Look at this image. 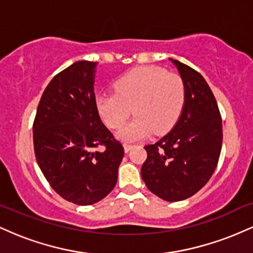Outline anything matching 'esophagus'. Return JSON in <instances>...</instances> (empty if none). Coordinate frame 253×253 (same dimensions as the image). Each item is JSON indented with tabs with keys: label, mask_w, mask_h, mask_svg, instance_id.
I'll return each mask as SVG.
<instances>
[{
	"label": "esophagus",
	"mask_w": 253,
	"mask_h": 253,
	"mask_svg": "<svg viewBox=\"0 0 253 253\" xmlns=\"http://www.w3.org/2000/svg\"><path fill=\"white\" fill-rule=\"evenodd\" d=\"M134 147V145L132 144H124V149H125V152H128V151H130Z\"/></svg>",
	"instance_id": "34e87169"
}]
</instances>
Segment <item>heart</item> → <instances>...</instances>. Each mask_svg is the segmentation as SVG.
Segmentation results:
<instances>
[{"label":"heart","instance_id":"b5f03b06","mask_svg":"<svg viewBox=\"0 0 253 253\" xmlns=\"http://www.w3.org/2000/svg\"><path fill=\"white\" fill-rule=\"evenodd\" d=\"M114 94H101L95 106L109 128H119L133 113L136 117L119 130L125 141L163 134L175 126L185 103L182 77L158 66L135 68L113 84Z\"/></svg>","mask_w":253,"mask_h":253}]
</instances>
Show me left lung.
<instances>
[{"instance_id":"obj_1","label":"left lung","mask_w":253,"mask_h":253,"mask_svg":"<svg viewBox=\"0 0 253 253\" xmlns=\"http://www.w3.org/2000/svg\"><path fill=\"white\" fill-rule=\"evenodd\" d=\"M185 85V103L172 129L155 144L146 145L141 167L143 181L169 202L193 196L216 169L222 145V120L213 92L201 75L178 60Z\"/></svg>"}]
</instances>
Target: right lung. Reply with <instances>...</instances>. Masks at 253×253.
I'll return each mask as SVG.
<instances>
[{"mask_svg":"<svg viewBox=\"0 0 253 253\" xmlns=\"http://www.w3.org/2000/svg\"><path fill=\"white\" fill-rule=\"evenodd\" d=\"M96 64L80 60L52 78L33 123L40 170L58 195L80 206L94 205L114 189L125 155L95 106Z\"/></svg>","mask_w":253,"mask_h":253,"instance_id":"right-lung-1","label":"right lung"}]
</instances>
